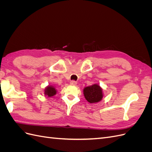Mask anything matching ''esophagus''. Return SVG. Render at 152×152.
<instances>
[{
  "instance_id": "1",
  "label": "esophagus",
  "mask_w": 152,
  "mask_h": 152,
  "mask_svg": "<svg viewBox=\"0 0 152 152\" xmlns=\"http://www.w3.org/2000/svg\"><path fill=\"white\" fill-rule=\"evenodd\" d=\"M70 85H72V86H75V85H77V82L75 81V80L70 81Z\"/></svg>"
}]
</instances>
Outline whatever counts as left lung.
<instances>
[{"instance_id":"8db88e82","label":"left lung","mask_w":152,"mask_h":152,"mask_svg":"<svg viewBox=\"0 0 152 152\" xmlns=\"http://www.w3.org/2000/svg\"><path fill=\"white\" fill-rule=\"evenodd\" d=\"M83 93L86 100L90 103L99 102L103 97L102 88L96 84L84 87Z\"/></svg>"}]
</instances>
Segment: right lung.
Instances as JSON below:
<instances>
[{
    "mask_svg": "<svg viewBox=\"0 0 152 152\" xmlns=\"http://www.w3.org/2000/svg\"><path fill=\"white\" fill-rule=\"evenodd\" d=\"M57 93L56 89L55 87L53 86H48L45 87L44 89V94L45 96H48V97L50 98L52 96L56 95Z\"/></svg>",
    "mask_w": 152,
    "mask_h": 152,
    "instance_id": "obj_1",
    "label": "right lung"
}]
</instances>
